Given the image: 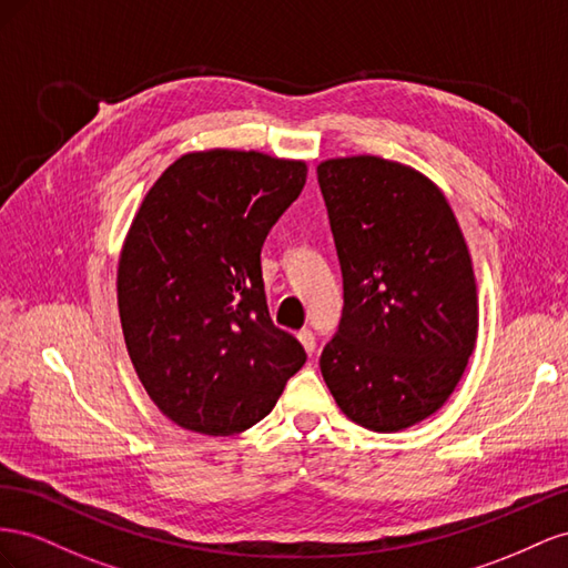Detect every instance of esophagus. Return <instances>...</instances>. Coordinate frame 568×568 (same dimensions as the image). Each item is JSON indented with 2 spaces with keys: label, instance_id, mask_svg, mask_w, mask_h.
Wrapping results in <instances>:
<instances>
[{
  "label": "esophagus",
  "instance_id": "obj_1",
  "mask_svg": "<svg viewBox=\"0 0 568 568\" xmlns=\"http://www.w3.org/2000/svg\"><path fill=\"white\" fill-rule=\"evenodd\" d=\"M297 337H300L302 347H304L306 352H310V354H314V349H316V335H314L310 328H304V331L297 333Z\"/></svg>",
  "mask_w": 568,
  "mask_h": 568
}]
</instances>
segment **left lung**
Returning <instances> with one entry per match:
<instances>
[{"label":"left lung","instance_id":"left-lung-1","mask_svg":"<svg viewBox=\"0 0 568 568\" xmlns=\"http://www.w3.org/2000/svg\"><path fill=\"white\" fill-rule=\"evenodd\" d=\"M343 271V318L321 374L354 424L395 433L455 390L476 347L471 256L445 194L381 156L316 169Z\"/></svg>","mask_w":568,"mask_h":568}]
</instances>
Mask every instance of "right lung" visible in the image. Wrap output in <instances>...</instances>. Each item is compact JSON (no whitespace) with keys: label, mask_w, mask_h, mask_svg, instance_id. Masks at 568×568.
<instances>
[{"label":"right lung","mask_w":568,"mask_h":568,"mask_svg":"<svg viewBox=\"0 0 568 568\" xmlns=\"http://www.w3.org/2000/svg\"><path fill=\"white\" fill-rule=\"evenodd\" d=\"M306 183L302 161L185 154L144 197L119 264V314L144 390L181 428L233 435L262 420L306 362L273 326L268 231Z\"/></svg>","instance_id":"add662e5"}]
</instances>
